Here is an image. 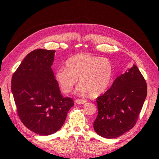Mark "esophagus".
<instances>
[{
  "label": "esophagus",
  "instance_id": "esophagus-1",
  "mask_svg": "<svg viewBox=\"0 0 159 159\" xmlns=\"http://www.w3.org/2000/svg\"><path fill=\"white\" fill-rule=\"evenodd\" d=\"M75 102H76V103H77V104H84V103L86 102H87V100L78 98V99L76 100V101H75Z\"/></svg>",
  "mask_w": 159,
  "mask_h": 159
}]
</instances>
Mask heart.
<instances>
[{
    "instance_id": "1",
    "label": "heart",
    "mask_w": 159,
    "mask_h": 159,
    "mask_svg": "<svg viewBox=\"0 0 159 159\" xmlns=\"http://www.w3.org/2000/svg\"><path fill=\"white\" fill-rule=\"evenodd\" d=\"M113 76V66L106 58L89 53H80L71 56L66 62V68L58 69L55 79L65 93H70L79 81L78 92H89L97 96L107 88Z\"/></svg>"
}]
</instances>
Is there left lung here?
<instances>
[{
	"label": "left lung",
	"instance_id": "obj_1",
	"mask_svg": "<svg viewBox=\"0 0 159 159\" xmlns=\"http://www.w3.org/2000/svg\"><path fill=\"white\" fill-rule=\"evenodd\" d=\"M147 96V84L136 65L116 78L97 98L98 115L93 128L106 139L120 137L135 126Z\"/></svg>",
	"mask_w": 159,
	"mask_h": 159
}]
</instances>
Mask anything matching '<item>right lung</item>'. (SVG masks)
<instances>
[{
	"mask_svg": "<svg viewBox=\"0 0 159 159\" xmlns=\"http://www.w3.org/2000/svg\"><path fill=\"white\" fill-rule=\"evenodd\" d=\"M55 50L35 49L24 58L11 79L16 112L24 126L40 135L57 132L74 105L61 93L52 66Z\"/></svg>",
	"mask_w": 159,
	"mask_h": 159,
	"instance_id": "1",
	"label": "right lung"
}]
</instances>
